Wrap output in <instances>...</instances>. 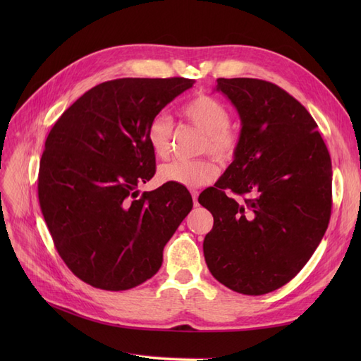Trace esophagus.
Returning <instances> with one entry per match:
<instances>
[{"label": "esophagus", "instance_id": "obj_1", "mask_svg": "<svg viewBox=\"0 0 361 361\" xmlns=\"http://www.w3.org/2000/svg\"><path fill=\"white\" fill-rule=\"evenodd\" d=\"M191 195H192V203H194V206H199V191L192 190V191H191Z\"/></svg>", "mask_w": 361, "mask_h": 361}]
</instances>
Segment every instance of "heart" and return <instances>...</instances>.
<instances>
[{"instance_id": "heart-1", "label": "heart", "mask_w": 361, "mask_h": 361, "mask_svg": "<svg viewBox=\"0 0 361 361\" xmlns=\"http://www.w3.org/2000/svg\"><path fill=\"white\" fill-rule=\"evenodd\" d=\"M182 116L199 128L204 134L202 152H209L215 158L227 161L233 158L239 145V135L228 125L231 110L228 106L211 94H197L182 105ZM173 120L166 114H158L147 126V143L154 154L164 159L170 155ZM218 174V167L212 159L171 161L158 170V179L164 183H176L187 188H197L211 183Z\"/></svg>"}]
</instances>
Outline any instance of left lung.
Returning <instances> with one entry per match:
<instances>
[{
	"label": "left lung",
	"mask_w": 361,
	"mask_h": 361,
	"mask_svg": "<svg viewBox=\"0 0 361 361\" xmlns=\"http://www.w3.org/2000/svg\"><path fill=\"white\" fill-rule=\"evenodd\" d=\"M216 92L235 105L243 128L232 164L199 197L214 216L204 260L228 289L264 295L298 274L329 227L331 158L313 117L279 85L218 78Z\"/></svg>",
	"instance_id": "8db88e82"
}]
</instances>
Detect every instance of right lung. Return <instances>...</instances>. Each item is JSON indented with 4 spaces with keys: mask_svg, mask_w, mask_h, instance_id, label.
I'll use <instances>...</instances> for the list:
<instances>
[{
    "mask_svg": "<svg viewBox=\"0 0 361 361\" xmlns=\"http://www.w3.org/2000/svg\"><path fill=\"white\" fill-rule=\"evenodd\" d=\"M195 81L120 78L85 92L45 141L39 203L59 255L93 288L126 290L154 277L192 207L180 185L143 192L155 174L150 120Z\"/></svg>",
    "mask_w": 361,
    "mask_h": 361,
    "instance_id": "obj_1",
    "label": "right lung"
}]
</instances>
